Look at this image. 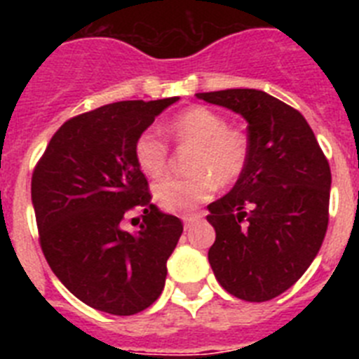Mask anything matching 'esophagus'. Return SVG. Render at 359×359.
Returning a JSON list of instances; mask_svg holds the SVG:
<instances>
[{
  "label": "esophagus",
  "instance_id": "34e87169",
  "mask_svg": "<svg viewBox=\"0 0 359 359\" xmlns=\"http://www.w3.org/2000/svg\"><path fill=\"white\" fill-rule=\"evenodd\" d=\"M198 221H201V215L199 214H189V215H183V224H185V228L189 230L190 226L194 223H198Z\"/></svg>",
  "mask_w": 359,
  "mask_h": 359
}]
</instances>
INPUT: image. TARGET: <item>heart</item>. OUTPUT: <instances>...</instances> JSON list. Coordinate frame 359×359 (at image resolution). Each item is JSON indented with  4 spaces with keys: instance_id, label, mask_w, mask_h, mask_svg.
Masks as SVG:
<instances>
[{
    "instance_id": "obj_1",
    "label": "heart",
    "mask_w": 359,
    "mask_h": 359,
    "mask_svg": "<svg viewBox=\"0 0 359 359\" xmlns=\"http://www.w3.org/2000/svg\"><path fill=\"white\" fill-rule=\"evenodd\" d=\"M167 133L180 147H192L187 176L163 177L154 185V198L167 212H190L207 201L219 183L239 182L250 160V138L228 126L226 116L207 106H192L167 123ZM135 160L147 176L156 177L169 165V144L152 129L135 140Z\"/></svg>"
}]
</instances>
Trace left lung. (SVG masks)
I'll return each instance as SVG.
<instances>
[{
	"instance_id": "1",
	"label": "left lung",
	"mask_w": 359,
	"mask_h": 359,
	"mask_svg": "<svg viewBox=\"0 0 359 359\" xmlns=\"http://www.w3.org/2000/svg\"><path fill=\"white\" fill-rule=\"evenodd\" d=\"M248 122L250 160L239 182L208 205V262L230 294L266 302L290 290L318 253L329 224L331 169L294 107L259 90L196 95Z\"/></svg>"
}]
</instances>
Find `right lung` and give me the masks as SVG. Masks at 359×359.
I'll list each match as a JSON object with an SVG mask.
<instances>
[{
	"label": "right lung",
	"instance_id": "right-lung-1",
	"mask_svg": "<svg viewBox=\"0 0 359 359\" xmlns=\"http://www.w3.org/2000/svg\"><path fill=\"white\" fill-rule=\"evenodd\" d=\"M176 100H123L66 120L32 174L44 259L69 293L93 309L136 315L163 291L183 223L152 205L133 147ZM136 210L142 212L139 231H126Z\"/></svg>",
	"mask_w": 359,
	"mask_h": 359
}]
</instances>
